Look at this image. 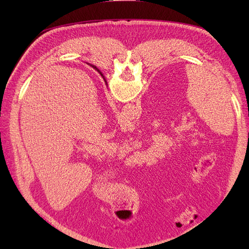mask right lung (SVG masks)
Segmentation results:
<instances>
[{
	"label": "right lung",
	"mask_w": 249,
	"mask_h": 249,
	"mask_svg": "<svg viewBox=\"0 0 249 249\" xmlns=\"http://www.w3.org/2000/svg\"><path fill=\"white\" fill-rule=\"evenodd\" d=\"M91 66H92V67H93V69H94V70H96V71H99V72H100V73H101V74H102V76H103V73H102V72H101V71H100V70H99V69H96V66H94V65H91ZM104 80H105V79H104Z\"/></svg>",
	"instance_id": "add662e5"
}]
</instances>
